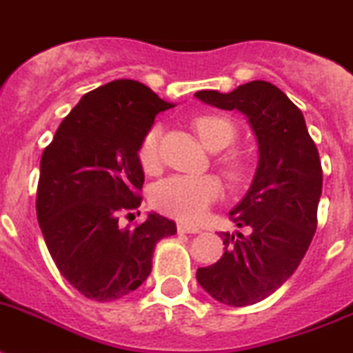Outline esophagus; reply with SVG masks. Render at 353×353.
I'll list each match as a JSON object with an SVG mask.
<instances>
[{"label": "esophagus", "mask_w": 353, "mask_h": 353, "mask_svg": "<svg viewBox=\"0 0 353 353\" xmlns=\"http://www.w3.org/2000/svg\"><path fill=\"white\" fill-rule=\"evenodd\" d=\"M179 232H188V234H196V232H200V229L198 227H193V225H188V223H179Z\"/></svg>", "instance_id": "obj_1"}]
</instances>
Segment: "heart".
Listing matches in <instances>:
<instances>
[{
    "label": "heart",
    "instance_id": "heart-1",
    "mask_svg": "<svg viewBox=\"0 0 353 353\" xmlns=\"http://www.w3.org/2000/svg\"><path fill=\"white\" fill-rule=\"evenodd\" d=\"M194 130L209 150L220 151L236 141V126L223 115H200L194 119ZM160 126L153 124L148 128L139 144V164L148 173L157 171L160 164L159 155ZM220 165L225 179L232 183H241L249 176V165L241 157L225 155L220 159ZM220 182L214 176H185L174 174L160 180L151 189V203L168 216L176 218L180 222H200L211 203L220 196Z\"/></svg>",
    "mask_w": 353,
    "mask_h": 353
}]
</instances>
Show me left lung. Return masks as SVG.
Returning a JSON list of instances; mask_svg holds the SVG:
<instances>
[{"mask_svg":"<svg viewBox=\"0 0 353 353\" xmlns=\"http://www.w3.org/2000/svg\"><path fill=\"white\" fill-rule=\"evenodd\" d=\"M200 101L238 110L258 139L260 162L249 193L231 211L249 234L222 232L225 252L196 270L198 283L216 301L247 307L269 298L294 274L317 227L323 170L303 113L278 86L250 81L231 93L202 90Z\"/></svg>","mask_w":353,"mask_h":353,"instance_id":"1","label":"left lung"}]
</instances>
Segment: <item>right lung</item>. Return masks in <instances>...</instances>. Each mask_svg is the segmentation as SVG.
Here are the masks:
<instances>
[{
    "mask_svg": "<svg viewBox=\"0 0 353 353\" xmlns=\"http://www.w3.org/2000/svg\"><path fill=\"white\" fill-rule=\"evenodd\" d=\"M171 106L139 81H112L79 101L43 151L37 222L59 272L84 298L133 292L150 276L157 243L176 232L157 212L133 229L119 223L142 202V135Z\"/></svg>",
    "mask_w": 353,
    "mask_h": 353,
    "instance_id": "right-lung-1",
    "label": "right lung"
}]
</instances>
